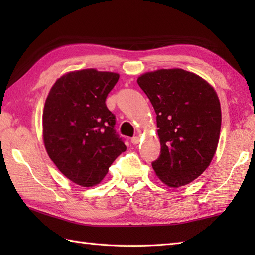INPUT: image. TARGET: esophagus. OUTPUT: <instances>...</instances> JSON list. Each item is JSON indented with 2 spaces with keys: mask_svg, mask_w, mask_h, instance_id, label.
<instances>
[{
  "mask_svg": "<svg viewBox=\"0 0 255 255\" xmlns=\"http://www.w3.org/2000/svg\"><path fill=\"white\" fill-rule=\"evenodd\" d=\"M139 142H140V138H139V137H133V138H131V143H132V144L136 145V144H138Z\"/></svg>",
  "mask_w": 255,
  "mask_h": 255,
  "instance_id": "34e87169",
  "label": "esophagus"
}]
</instances>
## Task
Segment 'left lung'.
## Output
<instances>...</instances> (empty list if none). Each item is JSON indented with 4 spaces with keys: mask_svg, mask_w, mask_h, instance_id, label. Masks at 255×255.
Returning <instances> with one entry per match:
<instances>
[{
    "mask_svg": "<svg viewBox=\"0 0 255 255\" xmlns=\"http://www.w3.org/2000/svg\"><path fill=\"white\" fill-rule=\"evenodd\" d=\"M137 82L156 114L161 154L152 163L169 187L193 182L209 166L218 147L221 108L207 81L183 69H160Z\"/></svg>",
    "mask_w": 255,
    "mask_h": 255,
    "instance_id": "left-lung-1",
    "label": "left lung"
}]
</instances>
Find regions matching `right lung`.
<instances>
[{
    "instance_id": "right-lung-1",
    "label": "right lung",
    "mask_w": 255,
    "mask_h": 255,
    "mask_svg": "<svg viewBox=\"0 0 255 255\" xmlns=\"http://www.w3.org/2000/svg\"><path fill=\"white\" fill-rule=\"evenodd\" d=\"M119 74L84 69L61 75L42 113V139L62 174L83 187L100 184L127 147L114 130L115 116L105 104Z\"/></svg>"
}]
</instances>
